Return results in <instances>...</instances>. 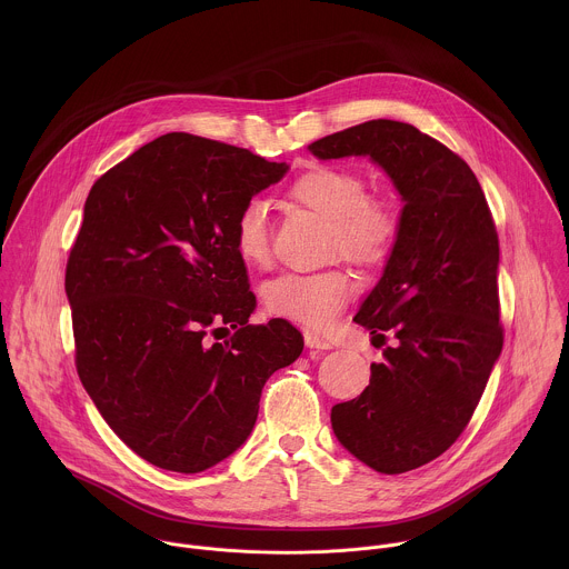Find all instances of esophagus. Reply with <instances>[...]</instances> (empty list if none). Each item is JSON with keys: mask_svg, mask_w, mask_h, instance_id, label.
<instances>
[{"mask_svg": "<svg viewBox=\"0 0 569 569\" xmlns=\"http://www.w3.org/2000/svg\"><path fill=\"white\" fill-rule=\"evenodd\" d=\"M305 343H307V348H313V350H330L332 348L330 341H326L325 337H320L311 330L305 332Z\"/></svg>", "mask_w": 569, "mask_h": 569, "instance_id": "34e87169", "label": "esophagus"}]
</instances>
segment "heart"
Masks as SVG:
<instances>
[{"mask_svg":"<svg viewBox=\"0 0 569 569\" xmlns=\"http://www.w3.org/2000/svg\"><path fill=\"white\" fill-rule=\"evenodd\" d=\"M289 194L330 221L328 247L375 262L399 232L395 206L381 197L366 194L359 172L341 166H313L289 188ZM234 247L244 262L262 264L269 258L267 203L247 201L234 221ZM357 293L355 278L343 269L284 271L262 287V300L273 316L326 330L339 320Z\"/></svg>","mask_w":569,"mask_h":569,"instance_id":"obj_1","label":"heart"}]
</instances>
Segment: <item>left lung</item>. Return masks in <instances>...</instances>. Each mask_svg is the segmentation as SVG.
<instances>
[{
  "instance_id": "1",
  "label": "left lung",
  "mask_w": 569,
  "mask_h": 569,
  "mask_svg": "<svg viewBox=\"0 0 569 569\" xmlns=\"http://www.w3.org/2000/svg\"><path fill=\"white\" fill-rule=\"evenodd\" d=\"M318 160L368 156L403 210L383 276L357 325L395 346L370 386L330 409L337 440L370 469L399 476L445 453L469 425L499 359V241L469 163L416 127L370 120L309 144Z\"/></svg>"
}]
</instances>
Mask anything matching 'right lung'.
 <instances>
[{
	"instance_id": "right-lung-1",
	"label": "right lung",
	"mask_w": 569,
	"mask_h": 569,
	"mask_svg": "<svg viewBox=\"0 0 569 569\" xmlns=\"http://www.w3.org/2000/svg\"><path fill=\"white\" fill-rule=\"evenodd\" d=\"M287 170L166 133L89 190L66 271L79 377L118 438L160 469L199 473L232 456L267 379L305 348L284 320L249 325L256 296L234 247L241 208ZM219 329L226 342L211 341Z\"/></svg>"
}]
</instances>
